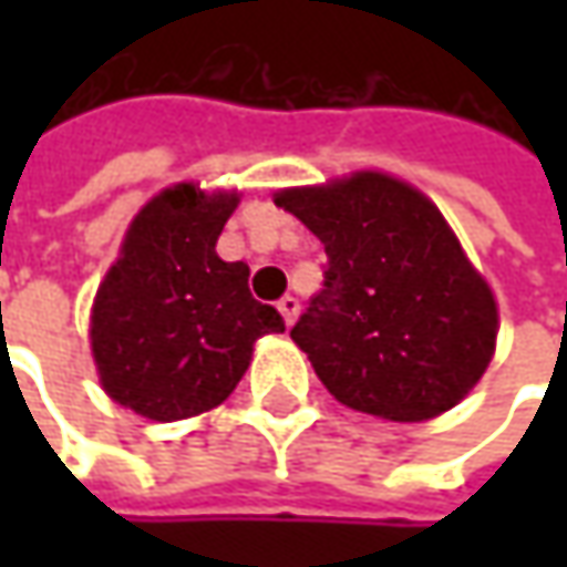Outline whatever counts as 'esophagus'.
<instances>
[{
	"mask_svg": "<svg viewBox=\"0 0 567 567\" xmlns=\"http://www.w3.org/2000/svg\"><path fill=\"white\" fill-rule=\"evenodd\" d=\"M277 309H280V316L287 324H293L296 318H299V299L296 296H284L280 302H277Z\"/></svg>",
	"mask_w": 567,
	"mask_h": 567,
	"instance_id": "1",
	"label": "esophagus"
}]
</instances>
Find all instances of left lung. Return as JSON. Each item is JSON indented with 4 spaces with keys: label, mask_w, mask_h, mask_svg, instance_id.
Here are the masks:
<instances>
[{
    "label": "left lung",
    "mask_w": 567,
    "mask_h": 567,
    "mask_svg": "<svg viewBox=\"0 0 567 567\" xmlns=\"http://www.w3.org/2000/svg\"><path fill=\"white\" fill-rule=\"evenodd\" d=\"M324 246V287L290 338L340 403L416 423L464 401L495 353L486 280L425 195L384 173L277 192Z\"/></svg>",
    "instance_id": "obj_1"
}]
</instances>
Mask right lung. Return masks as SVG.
<instances>
[{
  "mask_svg": "<svg viewBox=\"0 0 567 567\" xmlns=\"http://www.w3.org/2000/svg\"><path fill=\"white\" fill-rule=\"evenodd\" d=\"M236 192L173 186L142 207L100 284L91 350L106 394L147 420L205 413L246 375L251 343L284 318L249 293V265L224 261L217 236Z\"/></svg>",
  "mask_w": 567,
  "mask_h": 567,
  "instance_id": "obj_1",
  "label": "right lung"
}]
</instances>
